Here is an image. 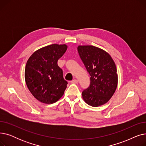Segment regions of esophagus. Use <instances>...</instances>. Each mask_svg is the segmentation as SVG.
<instances>
[{
    "instance_id": "esophagus-1",
    "label": "esophagus",
    "mask_w": 146,
    "mask_h": 146,
    "mask_svg": "<svg viewBox=\"0 0 146 146\" xmlns=\"http://www.w3.org/2000/svg\"><path fill=\"white\" fill-rule=\"evenodd\" d=\"M71 83H74V84H76V83H78V81L77 80H76V79H74V80H73L71 81Z\"/></svg>"
}]
</instances>
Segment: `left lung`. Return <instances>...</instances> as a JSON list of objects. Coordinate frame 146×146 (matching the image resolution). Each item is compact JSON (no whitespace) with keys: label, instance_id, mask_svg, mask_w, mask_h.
<instances>
[{"label":"left lung","instance_id":"8db88e82","mask_svg":"<svg viewBox=\"0 0 146 146\" xmlns=\"http://www.w3.org/2000/svg\"><path fill=\"white\" fill-rule=\"evenodd\" d=\"M78 51L90 78L82 92L85 102L96 107L108 102L115 91L118 75L115 64L108 52L92 45L79 46Z\"/></svg>","mask_w":146,"mask_h":146}]
</instances>
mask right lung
<instances>
[{"instance_id":"1","label":"right lung","mask_w":146,"mask_h":146,"mask_svg":"<svg viewBox=\"0 0 146 146\" xmlns=\"http://www.w3.org/2000/svg\"><path fill=\"white\" fill-rule=\"evenodd\" d=\"M67 48L65 44L47 45L34 52L27 61L26 84L31 93L42 103H54L64 94L68 83L57 61Z\"/></svg>"}]
</instances>
